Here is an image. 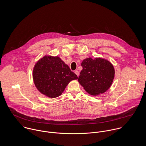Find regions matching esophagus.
<instances>
[{
    "label": "esophagus",
    "mask_w": 146,
    "mask_h": 146,
    "mask_svg": "<svg viewBox=\"0 0 146 146\" xmlns=\"http://www.w3.org/2000/svg\"><path fill=\"white\" fill-rule=\"evenodd\" d=\"M75 73L76 74V75L78 76H79V72L78 70H75Z\"/></svg>",
    "instance_id": "1"
}]
</instances>
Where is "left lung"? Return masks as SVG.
<instances>
[{"instance_id": "obj_1", "label": "left lung", "mask_w": 146, "mask_h": 146, "mask_svg": "<svg viewBox=\"0 0 146 146\" xmlns=\"http://www.w3.org/2000/svg\"><path fill=\"white\" fill-rule=\"evenodd\" d=\"M82 66L83 70L78 80L88 93L97 96L108 89L115 76V70L111 63L100 58H88L84 60Z\"/></svg>"}]
</instances>
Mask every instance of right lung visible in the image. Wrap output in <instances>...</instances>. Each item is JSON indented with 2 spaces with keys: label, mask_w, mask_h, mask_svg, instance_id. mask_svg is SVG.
Masks as SVG:
<instances>
[{
  "label": "right lung",
  "mask_w": 146,
  "mask_h": 146,
  "mask_svg": "<svg viewBox=\"0 0 146 146\" xmlns=\"http://www.w3.org/2000/svg\"><path fill=\"white\" fill-rule=\"evenodd\" d=\"M78 76L59 57L45 56L35 64L33 79L42 94L50 97L60 96L66 86Z\"/></svg>",
  "instance_id": "1"
}]
</instances>
